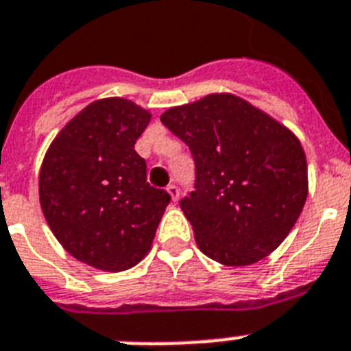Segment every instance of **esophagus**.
Instances as JSON below:
<instances>
[{"instance_id":"esophagus-1","label":"esophagus","mask_w":351,"mask_h":351,"mask_svg":"<svg viewBox=\"0 0 351 351\" xmlns=\"http://www.w3.org/2000/svg\"><path fill=\"white\" fill-rule=\"evenodd\" d=\"M167 193H169V195H171V200H173V202L178 200V196H180V189H178V187H176L175 184L167 185Z\"/></svg>"}]
</instances>
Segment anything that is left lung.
<instances>
[{
  "instance_id": "1",
  "label": "left lung",
  "mask_w": 351,
  "mask_h": 351,
  "mask_svg": "<svg viewBox=\"0 0 351 351\" xmlns=\"http://www.w3.org/2000/svg\"><path fill=\"white\" fill-rule=\"evenodd\" d=\"M160 121L195 160V191L180 207L202 252L243 267L278 249L308 195L306 158L294 133L227 93L171 108Z\"/></svg>"
}]
</instances>
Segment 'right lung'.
I'll return each mask as SVG.
<instances>
[{
	"mask_svg": "<svg viewBox=\"0 0 351 351\" xmlns=\"http://www.w3.org/2000/svg\"><path fill=\"white\" fill-rule=\"evenodd\" d=\"M149 119L126 99L97 101L68 122L43 160V215L59 243L90 267H135L171 202L167 191L149 185L135 151Z\"/></svg>",
	"mask_w": 351,
	"mask_h": 351,
	"instance_id": "obj_1",
	"label": "right lung"
}]
</instances>
